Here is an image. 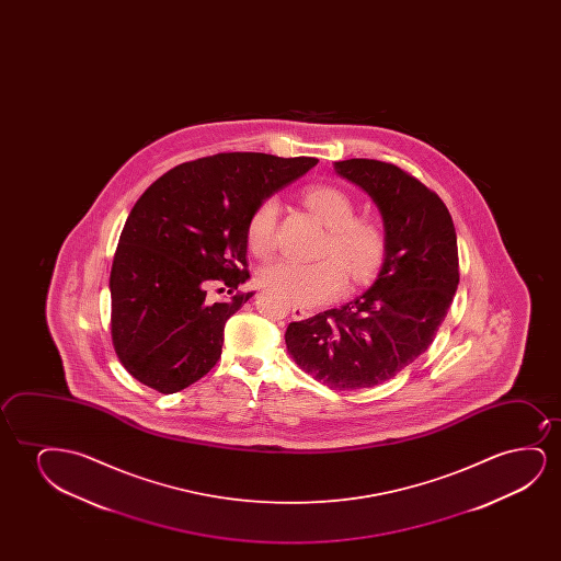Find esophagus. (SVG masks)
<instances>
[{"label": "esophagus", "instance_id": "1", "mask_svg": "<svg viewBox=\"0 0 561 561\" xmlns=\"http://www.w3.org/2000/svg\"><path fill=\"white\" fill-rule=\"evenodd\" d=\"M291 316L293 320L300 322V320H307L308 316H310V310L305 307H299V305H291Z\"/></svg>", "mask_w": 561, "mask_h": 561}]
</instances>
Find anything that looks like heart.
Returning <instances> with one entry per match:
<instances>
[{
	"instance_id": "obj_1",
	"label": "heart",
	"mask_w": 561,
	"mask_h": 561,
	"mask_svg": "<svg viewBox=\"0 0 561 561\" xmlns=\"http://www.w3.org/2000/svg\"><path fill=\"white\" fill-rule=\"evenodd\" d=\"M307 207L328 226L323 254L318 262L274 259L259 270V282L297 305L314 307L337 299L345 291L346 272L351 284H366L383 261L385 236L369 218L356 215L348 193L335 185H310L302 192ZM279 203L274 197L261 201L247 222V243L256 254H268L277 241Z\"/></svg>"
}]
</instances>
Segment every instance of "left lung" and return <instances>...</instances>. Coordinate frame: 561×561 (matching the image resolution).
<instances>
[{
	"mask_svg": "<svg viewBox=\"0 0 561 561\" xmlns=\"http://www.w3.org/2000/svg\"><path fill=\"white\" fill-rule=\"evenodd\" d=\"M335 172L379 208L383 266L360 297L289 323L285 345L320 383L356 391L389 381L430 348L460 282L458 243L443 199L399 167L348 159Z\"/></svg>",
	"mask_w": 561,
	"mask_h": 561,
	"instance_id": "8db88e82",
	"label": "left lung"
}]
</instances>
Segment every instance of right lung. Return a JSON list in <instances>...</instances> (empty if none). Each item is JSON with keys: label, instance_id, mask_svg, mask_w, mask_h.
<instances>
[{"label": "right lung", "instance_id": "add662e5", "mask_svg": "<svg viewBox=\"0 0 561 561\" xmlns=\"http://www.w3.org/2000/svg\"><path fill=\"white\" fill-rule=\"evenodd\" d=\"M312 157L218 153L184 162L130 210L111 268V335L139 383L182 391L215 368L224 325L253 293L210 302L213 282L249 279L247 222L261 201L316 167Z\"/></svg>", "mask_w": 561, "mask_h": 561}]
</instances>
